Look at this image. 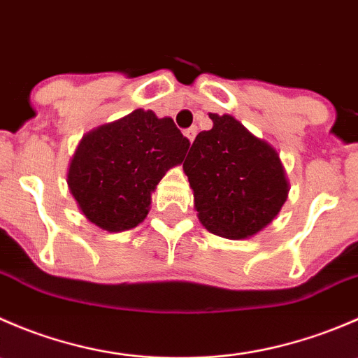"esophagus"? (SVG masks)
<instances>
[{"label": "esophagus", "mask_w": 358, "mask_h": 358, "mask_svg": "<svg viewBox=\"0 0 358 358\" xmlns=\"http://www.w3.org/2000/svg\"><path fill=\"white\" fill-rule=\"evenodd\" d=\"M183 135H185L187 140H189V142L192 143L194 138H196V135H197V128H196V126H194V128L185 129V131H183Z\"/></svg>", "instance_id": "obj_1"}]
</instances>
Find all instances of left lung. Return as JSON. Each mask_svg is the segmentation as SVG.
Returning a JSON list of instances; mask_svg holds the SVG:
<instances>
[{
  "mask_svg": "<svg viewBox=\"0 0 358 358\" xmlns=\"http://www.w3.org/2000/svg\"><path fill=\"white\" fill-rule=\"evenodd\" d=\"M183 162L194 209L208 232L239 241L256 236L279 215L289 182L277 150L230 114H209Z\"/></svg>",
  "mask_w": 358,
  "mask_h": 358,
  "instance_id": "8db88e82",
  "label": "left lung"
}]
</instances>
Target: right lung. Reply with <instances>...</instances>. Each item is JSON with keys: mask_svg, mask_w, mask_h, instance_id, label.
Here are the masks:
<instances>
[{"mask_svg": "<svg viewBox=\"0 0 358 358\" xmlns=\"http://www.w3.org/2000/svg\"><path fill=\"white\" fill-rule=\"evenodd\" d=\"M189 147L171 117L136 109L83 136L69 162V190L99 229H135L149 215L157 183Z\"/></svg>", "mask_w": 358, "mask_h": 358, "instance_id": "right-lung-1", "label": "right lung"}]
</instances>
